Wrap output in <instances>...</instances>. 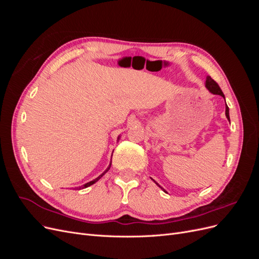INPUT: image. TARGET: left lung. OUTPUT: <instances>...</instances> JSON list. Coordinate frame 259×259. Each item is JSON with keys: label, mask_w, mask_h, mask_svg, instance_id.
Returning <instances> with one entry per match:
<instances>
[{"label": "left lung", "mask_w": 259, "mask_h": 259, "mask_svg": "<svg viewBox=\"0 0 259 259\" xmlns=\"http://www.w3.org/2000/svg\"><path fill=\"white\" fill-rule=\"evenodd\" d=\"M205 86H206L207 90H208L210 93L215 94V95H221V96H223V97L225 98L224 93L222 92L221 88H219V85L216 83V81H214L213 79H211V77H210L209 75L206 77V84H205ZM226 116H227V119H228V120L230 121V117H229V108H228V106H227V105H226Z\"/></svg>", "instance_id": "left-lung-1"}]
</instances>
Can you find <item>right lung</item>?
Here are the masks:
<instances>
[{"instance_id": "obj_1", "label": "right lung", "mask_w": 259, "mask_h": 259, "mask_svg": "<svg viewBox=\"0 0 259 259\" xmlns=\"http://www.w3.org/2000/svg\"><path fill=\"white\" fill-rule=\"evenodd\" d=\"M110 166H111V163H110V165H109V167L104 171V173L103 174H101V175H99L96 179H94V180H92V182H90V183H88V184H85V185H83V186H81V187H79V189H83V188H86V187H90V186H92L93 184H95L96 182H98V180L101 178V177H103L106 173H107V171L109 170V168H110Z\"/></svg>"}]
</instances>
